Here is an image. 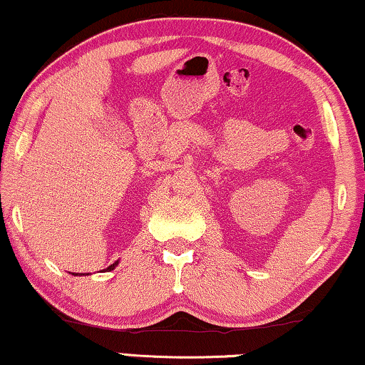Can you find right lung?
<instances>
[{"mask_svg": "<svg viewBox=\"0 0 365 365\" xmlns=\"http://www.w3.org/2000/svg\"><path fill=\"white\" fill-rule=\"evenodd\" d=\"M118 265V262H115V263H112V265H110V267H107V268H105V270L103 272H112L113 270V268L115 267H117ZM73 274H77V277H81V274L82 273H73Z\"/></svg>", "mask_w": 365, "mask_h": 365, "instance_id": "add662e5", "label": "right lung"}]
</instances>
